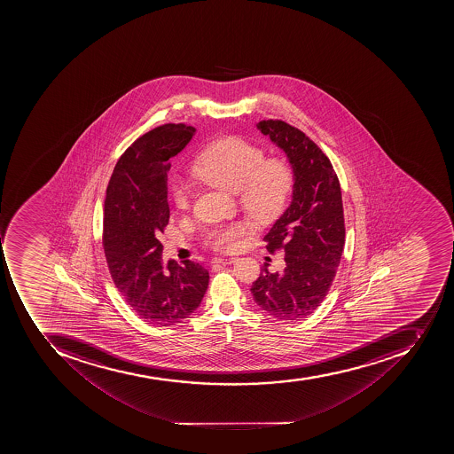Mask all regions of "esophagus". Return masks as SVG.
Instances as JSON below:
<instances>
[{
    "mask_svg": "<svg viewBox=\"0 0 454 454\" xmlns=\"http://www.w3.org/2000/svg\"><path fill=\"white\" fill-rule=\"evenodd\" d=\"M236 261V257H215L211 260L213 264H231Z\"/></svg>",
    "mask_w": 454,
    "mask_h": 454,
    "instance_id": "esophagus-1",
    "label": "esophagus"
}]
</instances>
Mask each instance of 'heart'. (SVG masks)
Returning <instances> with one entry per match:
<instances>
[{
    "label": "heart",
    "mask_w": 454,
    "mask_h": 454,
    "mask_svg": "<svg viewBox=\"0 0 454 454\" xmlns=\"http://www.w3.org/2000/svg\"><path fill=\"white\" fill-rule=\"evenodd\" d=\"M192 173L200 182L237 193L244 210L261 223L279 215L293 184L286 161L264 159L260 147L236 136L210 145L194 161ZM172 197L176 207L186 210L190 204L187 183H176ZM246 231L244 223H230L210 231L207 241L217 250H231Z\"/></svg>",
    "instance_id": "obj_1"
}]
</instances>
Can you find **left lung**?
<instances>
[{"label": "left lung", "instance_id": "left-lung-1", "mask_svg": "<svg viewBox=\"0 0 454 454\" xmlns=\"http://www.w3.org/2000/svg\"><path fill=\"white\" fill-rule=\"evenodd\" d=\"M257 129L286 153L293 168L291 204L264 237L267 250H284L286 268L253 282L255 304L279 321H301L321 305L345 246L340 180L324 152L300 129L262 121Z\"/></svg>", "mask_w": 454, "mask_h": 454}]
</instances>
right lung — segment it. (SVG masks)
Listing matches in <instances>:
<instances>
[{
    "instance_id": "obj_1",
    "label": "right lung",
    "mask_w": 454,
    "mask_h": 454,
    "mask_svg": "<svg viewBox=\"0 0 454 454\" xmlns=\"http://www.w3.org/2000/svg\"><path fill=\"white\" fill-rule=\"evenodd\" d=\"M196 128L168 123L121 154L107 184L104 248L107 267L129 307L152 325L180 324L200 307L207 270L193 261L161 260L158 239L170 217L168 172Z\"/></svg>"
}]
</instances>
